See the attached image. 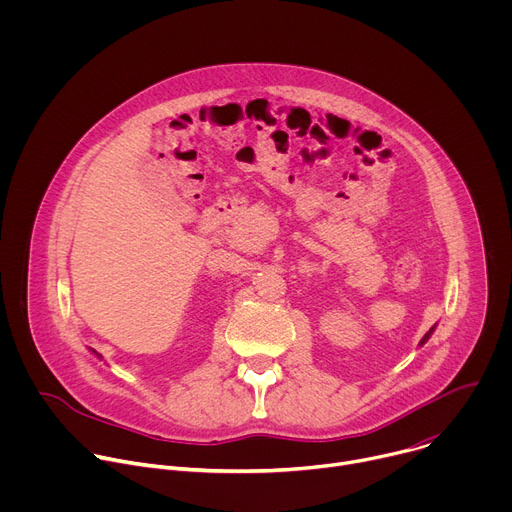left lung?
<instances>
[{"instance_id":"left-lung-1","label":"left lung","mask_w":512,"mask_h":512,"mask_svg":"<svg viewBox=\"0 0 512 512\" xmlns=\"http://www.w3.org/2000/svg\"><path fill=\"white\" fill-rule=\"evenodd\" d=\"M431 332H433V328H431V330H429V332H427V334H425V336H423V338H421V342H419V344H425V342H427V340H429V336H431Z\"/></svg>"}]
</instances>
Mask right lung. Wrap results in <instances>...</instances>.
Wrapping results in <instances>:
<instances>
[{
	"label": "right lung",
	"instance_id": "add662e5",
	"mask_svg": "<svg viewBox=\"0 0 512 512\" xmlns=\"http://www.w3.org/2000/svg\"><path fill=\"white\" fill-rule=\"evenodd\" d=\"M97 356H99V354H97Z\"/></svg>",
	"mask_w": 512,
	"mask_h": 512
}]
</instances>
